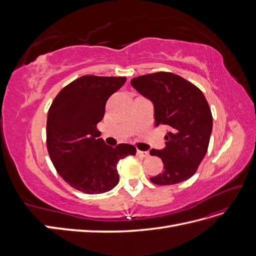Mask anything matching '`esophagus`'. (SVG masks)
Instances as JSON below:
<instances>
[{"mask_svg": "<svg viewBox=\"0 0 256 256\" xmlns=\"http://www.w3.org/2000/svg\"><path fill=\"white\" fill-rule=\"evenodd\" d=\"M136 154H138V156H141V157H143V158L150 157V152H148V150H145V152H143V150H138Z\"/></svg>", "mask_w": 256, "mask_h": 256, "instance_id": "1", "label": "esophagus"}]
</instances>
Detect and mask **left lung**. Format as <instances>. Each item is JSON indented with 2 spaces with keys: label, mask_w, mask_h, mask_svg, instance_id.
<instances>
[{
  "label": "left lung",
  "mask_w": 256,
  "mask_h": 256,
  "mask_svg": "<svg viewBox=\"0 0 256 256\" xmlns=\"http://www.w3.org/2000/svg\"><path fill=\"white\" fill-rule=\"evenodd\" d=\"M131 85L152 102L156 127L168 128L164 148L150 150L164 162V171L150 182L175 184L189 180L205 157L212 131V115L204 94L172 72L140 76Z\"/></svg>",
  "instance_id": "left-lung-1"
}]
</instances>
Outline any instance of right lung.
<instances>
[{"label":"right lung","mask_w":256,"mask_h":256,"mask_svg":"<svg viewBox=\"0 0 256 256\" xmlns=\"http://www.w3.org/2000/svg\"><path fill=\"white\" fill-rule=\"evenodd\" d=\"M126 76H83L54 98L47 118V148L54 168L72 188L88 194L112 190L118 184V164L136 154L134 145H106L97 124L109 97Z\"/></svg>","instance_id":"add662e5"}]
</instances>
